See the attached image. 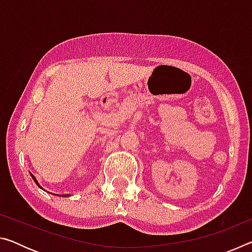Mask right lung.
Wrapping results in <instances>:
<instances>
[{
    "mask_svg": "<svg viewBox=\"0 0 252 252\" xmlns=\"http://www.w3.org/2000/svg\"><path fill=\"white\" fill-rule=\"evenodd\" d=\"M31 177H32V179H33V180H34V182H35L36 183V186H39V188H41V189H43V188H42L40 185H39V182H37V180H36V178L35 177H34L33 176V174L31 173ZM44 190V189H43ZM55 195H57V194H55ZM58 195H60V194H58ZM60 197H61V195H60ZM62 197H70V194H64V195H63L62 194Z\"/></svg>",
    "mask_w": 252,
    "mask_h": 252,
    "instance_id": "obj_1",
    "label": "right lung"
}]
</instances>
